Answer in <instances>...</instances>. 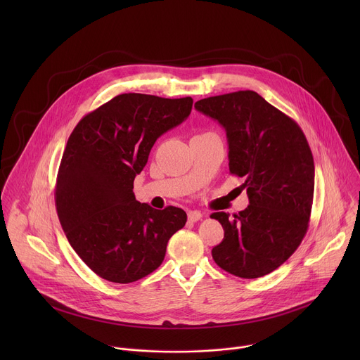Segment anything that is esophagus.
Here are the masks:
<instances>
[{
	"label": "esophagus",
	"instance_id": "1",
	"mask_svg": "<svg viewBox=\"0 0 360 360\" xmlns=\"http://www.w3.org/2000/svg\"><path fill=\"white\" fill-rule=\"evenodd\" d=\"M188 219H189L191 222H196V221L202 219V214H200L199 211H189V212H188Z\"/></svg>",
	"mask_w": 360,
	"mask_h": 360
}]
</instances>
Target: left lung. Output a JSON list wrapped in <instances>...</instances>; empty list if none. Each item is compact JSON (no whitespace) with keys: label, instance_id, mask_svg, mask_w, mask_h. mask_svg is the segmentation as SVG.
I'll return each instance as SVG.
<instances>
[{"label":"left lung","instance_id":"left-lung-1","mask_svg":"<svg viewBox=\"0 0 360 360\" xmlns=\"http://www.w3.org/2000/svg\"><path fill=\"white\" fill-rule=\"evenodd\" d=\"M195 110L225 128L229 172L245 178L249 198L233 219L211 215L225 232L212 258L235 276H265L290 258L309 226L315 189L309 143L292 118L255 91L203 98Z\"/></svg>","mask_w":360,"mask_h":360}]
</instances>
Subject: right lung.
I'll list each match as a JSON object with an SVG mask.
<instances>
[{"mask_svg":"<svg viewBox=\"0 0 360 360\" xmlns=\"http://www.w3.org/2000/svg\"><path fill=\"white\" fill-rule=\"evenodd\" d=\"M192 104L191 96L121 94L86 114L70 135L57 175V214L70 245L102 279L145 278L184 228L185 211L153 210L132 189L153 143L189 117Z\"/></svg>","mask_w":360,"mask_h":360,"instance_id":"1","label":"right lung"}]
</instances>
